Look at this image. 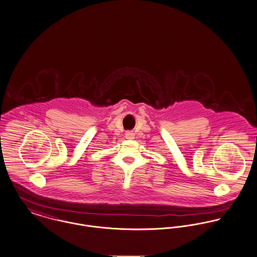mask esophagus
I'll use <instances>...</instances> for the list:
<instances>
[{"label": "esophagus", "instance_id": "34e87169", "mask_svg": "<svg viewBox=\"0 0 257 257\" xmlns=\"http://www.w3.org/2000/svg\"><path fill=\"white\" fill-rule=\"evenodd\" d=\"M125 137H126V139L132 140V139H134V137H135V134L133 133V131H127V132L125 133Z\"/></svg>", "mask_w": 257, "mask_h": 257}]
</instances>
